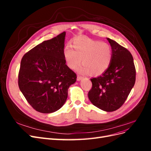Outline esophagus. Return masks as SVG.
I'll list each match as a JSON object with an SVG mask.
<instances>
[{"instance_id":"esophagus-1","label":"esophagus","mask_w":151,"mask_h":151,"mask_svg":"<svg viewBox=\"0 0 151 151\" xmlns=\"http://www.w3.org/2000/svg\"><path fill=\"white\" fill-rule=\"evenodd\" d=\"M83 77H82V76H79V75H77V80L78 81H80L81 80L83 79Z\"/></svg>"}]
</instances>
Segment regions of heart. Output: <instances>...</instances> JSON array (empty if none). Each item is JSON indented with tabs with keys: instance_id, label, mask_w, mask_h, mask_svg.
<instances>
[{
	"instance_id": "b5f03b06",
	"label": "heart",
	"mask_w": 151,
	"mask_h": 151,
	"mask_svg": "<svg viewBox=\"0 0 151 151\" xmlns=\"http://www.w3.org/2000/svg\"><path fill=\"white\" fill-rule=\"evenodd\" d=\"M72 46L68 45L63 50L64 60L71 69L76 68L82 60L83 65L78 68L80 72L99 76L111 64L113 51L107 43L88 38H77L72 41Z\"/></svg>"
}]
</instances>
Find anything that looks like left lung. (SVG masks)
<instances>
[{
  "label": "left lung",
  "instance_id": "8db88e82",
  "mask_svg": "<svg viewBox=\"0 0 151 151\" xmlns=\"http://www.w3.org/2000/svg\"><path fill=\"white\" fill-rule=\"evenodd\" d=\"M113 51L110 65L103 74L91 79L88 93L90 101L107 112L120 108L125 103L135 82V68L130 52L115 41L107 38Z\"/></svg>",
  "mask_w": 151,
  "mask_h": 151
}]
</instances>
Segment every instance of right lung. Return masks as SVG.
I'll use <instances>...</instances> for the list:
<instances>
[{"label": "right lung", "mask_w": 151, "mask_h": 151, "mask_svg": "<svg viewBox=\"0 0 151 151\" xmlns=\"http://www.w3.org/2000/svg\"><path fill=\"white\" fill-rule=\"evenodd\" d=\"M65 32L44 41L27 52L21 62L18 85L35 110L50 113L65 103L68 89L77 76L63 56Z\"/></svg>", "instance_id": "add662e5"}]
</instances>
